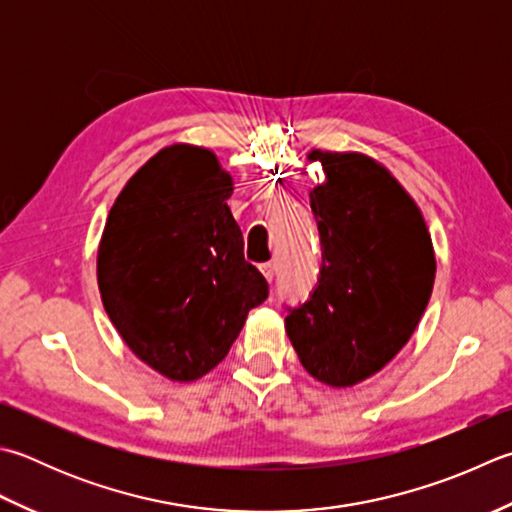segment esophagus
Segmentation results:
<instances>
[{
  "mask_svg": "<svg viewBox=\"0 0 512 512\" xmlns=\"http://www.w3.org/2000/svg\"><path fill=\"white\" fill-rule=\"evenodd\" d=\"M259 268H262V273H264V277L268 279V282H273L275 273H277V264L275 262H266V264H262Z\"/></svg>",
  "mask_w": 512,
  "mask_h": 512,
  "instance_id": "obj_1",
  "label": "esophagus"
}]
</instances>
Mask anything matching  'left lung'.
<instances>
[{
	"label": "left lung",
	"instance_id": "obj_1",
	"mask_svg": "<svg viewBox=\"0 0 512 512\" xmlns=\"http://www.w3.org/2000/svg\"><path fill=\"white\" fill-rule=\"evenodd\" d=\"M326 184L310 190L322 242L319 277L304 304L286 308L299 362L328 386L375 375L415 333L435 282L422 213L370 157L313 150Z\"/></svg>",
	"mask_w": 512,
	"mask_h": 512
}]
</instances>
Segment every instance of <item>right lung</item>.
<instances>
[{"label":"right lung","instance_id":"obj_1","mask_svg":"<svg viewBox=\"0 0 512 512\" xmlns=\"http://www.w3.org/2000/svg\"><path fill=\"white\" fill-rule=\"evenodd\" d=\"M233 179L206 148L159 150L110 208L97 282L133 353L173 382H193L228 355L268 282L244 259L226 199Z\"/></svg>","mask_w":512,"mask_h":512}]
</instances>
